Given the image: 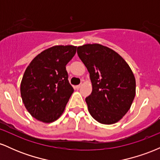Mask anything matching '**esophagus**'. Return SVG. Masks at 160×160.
I'll return each instance as SVG.
<instances>
[{
    "instance_id": "obj_1",
    "label": "esophagus",
    "mask_w": 160,
    "mask_h": 160,
    "mask_svg": "<svg viewBox=\"0 0 160 160\" xmlns=\"http://www.w3.org/2000/svg\"><path fill=\"white\" fill-rule=\"evenodd\" d=\"M81 86H82V84H79V85H77L76 86H75V88H76V89H80V87H81Z\"/></svg>"
}]
</instances>
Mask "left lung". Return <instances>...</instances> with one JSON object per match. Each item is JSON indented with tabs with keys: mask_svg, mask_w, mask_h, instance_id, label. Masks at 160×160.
<instances>
[{
	"mask_svg": "<svg viewBox=\"0 0 160 160\" xmlns=\"http://www.w3.org/2000/svg\"><path fill=\"white\" fill-rule=\"evenodd\" d=\"M78 54L89 71L92 86L86 98L89 113L100 123H116L126 115L135 98L132 71L118 53L98 43L80 46Z\"/></svg>",
	"mask_w": 160,
	"mask_h": 160,
	"instance_id": "1",
	"label": "left lung"
}]
</instances>
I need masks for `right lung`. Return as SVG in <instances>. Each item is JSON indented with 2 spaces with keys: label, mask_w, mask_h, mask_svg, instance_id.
Segmentation results:
<instances>
[{
  "label": "right lung",
  "mask_w": 160,
  "mask_h": 160,
  "mask_svg": "<svg viewBox=\"0 0 160 160\" xmlns=\"http://www.w3.org/2000/svg\"><path fill=\"white\" fill-rule=\"evenodd\" d=\"M76 51L75 46H54L38 54L27 67L20 92L25 108L36 120L50 123L63 113L74 92L65 66Z\"/></svg>",
  "instance_id": "right-lung-1"
}]
</instances>
